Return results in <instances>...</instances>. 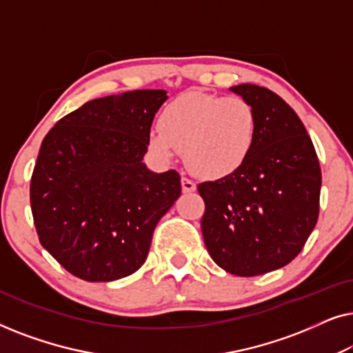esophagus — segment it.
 Listing matches in <instances>:
<instances>
[{"label": "esophagus", "instance_id": "esophagus-1", "mask_svg": "<svg viewBox=\"0 0 353 353\" xmlns=\"http://www.w3.org/2000/svg\"><path fill=\"white\" fill-rule=\"evenodd\" d=\"M181 190L183 192H194L196 191V183L191 181L190 178H181Z\"/></svg>", "mask_w": 353, "mask_h": 353}]
</instances>
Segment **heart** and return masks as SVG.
<instances>
[{
	"label": "heart",
	"mask_w": 353,
	"mask_h": 353,
	"mask_svg": "<svg viewBox=\"0 0 353 353\" xmlns=\"http://www.w3.org/2000/svg\"><path fill=\"white\" fill-rule=\"evenodd\" d=\"M257 130V112L248 99L188 91L163 108L148 143L161 161L183 151L194 175L221 180L248 162Z\"/></svg>",
	"instance_id": "1"
}]
</instances>
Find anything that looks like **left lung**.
Instances as JSON below:
<instances>
[{
    "mask_svg": "<svg viewBox=\"0 0 353 353\" xmlns=\"http://www.w3.org/2000/svg\"><path fill=\"white\" fill-rule=\"evenodd\" d=\"M254 105L257 139L233 175L204 181L201 230L214 262L238 276L288 265L305 245L320 212L321 168L297 114L263 86H231Z\"/></svg>",
    "mask_w": 353,
    "mask_h": 353,
    "instance_id": "left-lung-1",
    "label": "left lung"
}]
</instances>
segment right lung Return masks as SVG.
<instances>
[{
	"mask_svg": "<svg viewBox=\"0 0 353 353\" xmlns=\"http://www.w3.org/2000/svg\"><path fill=\"white\" fill-rule=\"evenodd\" d=\"M167 91L93 99L43 139L30 180L43 248L74 276L115 281L141 268L157 221L181 194L175 170L143 163Z\"/></svg>",
	"mask_w": 353,
	"mask_h": 353,
	"instance_id": "1",
	"label": "right lung"
}]
</instances>
